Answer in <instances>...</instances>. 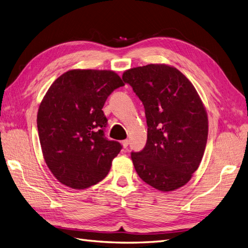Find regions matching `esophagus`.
<instances>
[{"label":"esophagus","instance_id":"1","mask_svg":"<svg viewBox=\"0 0 248 248\" xmlns=\"http://www.w3.org/2000/svg\"><path fill=\"white\" fill-rule=\"evenodd\" d=\"M122 145H123L124 148H127V147H128V145H129V140H122Z\"/></svg>","mask_w":248,"mask_h":248}]
</instances>
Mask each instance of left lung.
I'll use <instances>...</instances> for the list:
<instances>
[{
    "instance_id": "obj_1",
    "label": "left lung",
    "mask_w": 248,
    "mask_h": 248,
    "mask_svg": "<svg viewBox=\"0 0 248 248\" xmlns=\"http://www.w3.org/2000/svg\"><path fill=\"white\" fill-rule=\"evenodd\" d=\"M122 78L144 104L147 119L146 146L131 152L138 175L161 191L182 187L198 170L208 139L207 112L197 90L164 64L126 70Z\"/></svg>"
}]
</instances>
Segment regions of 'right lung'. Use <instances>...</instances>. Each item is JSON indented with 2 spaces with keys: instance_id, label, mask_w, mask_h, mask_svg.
<instances>
[{
  "instance_id": "obj_1",
  "label": "right lung",
  "mask_w": 248,
  "mask_h": 248,
  "mask_svg": "<svg viewBox=\"0 0 248 248\" xmlns=\"http://www.w3.org/2000/svg\"><path fill=\"white\" fill-rule=\"evenodd\" d=\"M110 70L74 69L59 77L39 106L37 128L44 160L59 182L85 189L107 177L122 146L106 138L102 108L123 87Z\"/></svg>"
}]
</instances>
